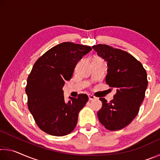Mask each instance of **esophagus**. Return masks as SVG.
<instances>
[{
	"mask_svg": "<svg viewBox=\"0 0 160 160\" xmlns=\"http://www.w3.org/2000/svg\"><path fill=\"white\" fill-rule=\"evenodd\" d=\"M88 97H89V100H94L96 99L95 97H94V95H91V94H90V95L88 96Z\"/></svg>",
	"mask_w": 160,
	"mask_h": 160,
	"instance_id": "obj_1",
	"label": "esophagus"
}]
</instances>
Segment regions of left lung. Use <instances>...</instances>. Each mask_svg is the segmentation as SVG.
Listing matches in <instances>:
<instances>
[{"label":"left lung","instance_id":"obj_1","mask_svg":"<svg viewBox=\"0 0 160 160\" xmlns=\"http://www.w3.org/2000/svg\"><path fill=\"white\" fill-rule=\"evenodd\" d=\"M92 48L107 63L105 80L116 90L110 102L99 98L102 107L97 116L107 129L118 131L131 123L138 115L148 84L147 72L141 63L126 51L105 44Z\"/></svg>","mask_w":160,"mask_h":160}]
</instances>
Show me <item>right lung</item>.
<instances>
[{
	"mask_svg": "<svg viewBox=\"0 0 160 160\" xmlns=\"http://www.w3.org/2000/svg\"><path fill=\"white\" fill-rule=\"evenodd\" d=\"M92 50L88 46L63 42L42 56L29 75L25 92L28 108L39 128L55 136L71 132L78 113L88 101L85 94L65 102L63 87L72 77L78 62Z\"/></svg>",
	"mask_w": 160,
	"mask_h": 160,
	"instance_id": "add662e5",
	"label": "right lung"
}]
</instances>
